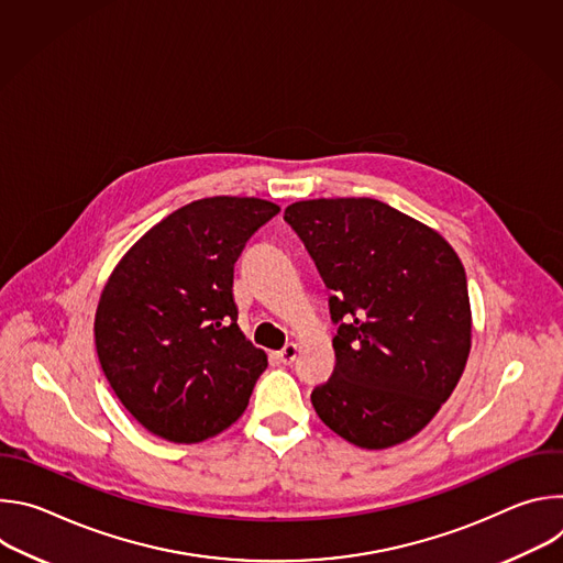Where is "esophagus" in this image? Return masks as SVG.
Wrapping results in <instances>:
<instances>
[{
    "mask_svg": "<svg viewBox=\"0 0 563 563\" xmlns=\"http://www.w3.org/2000/svg\"><path fill=\"white\" fill-rule=\"evenodd\" d=\"M296 354H298V345H296V343H287V345L278 352V361H280L283 365H289V363L296 361Z\"/></svg>",
    "mask_w": 563,
    "mask_h": 563,
    "instance_id": "esophagus-1",
    "label": "esophagus"
}]
</instances>
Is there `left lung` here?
I'll list each match as a JSON object with an SVG mask.
<instances>
[{"instance_id": "1", "label": "left lung", "mask_w": 563, "mask_h": 563, "mask_svg": "<svg viewBox=\"0 0 563 563\" xmlns=\"http://www.w3.org/2000/svg\"><path fill=\"white\" fill-rule=\"evenodd\" d=\"M325 287L336 365L311 406L345 441L383 450L419 434L456 387L472 339L465 269L448 240L372 198L294 202Z\"/></svg>"}]
</instances>
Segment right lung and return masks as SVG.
I'll return each mask as SVG.
<instances>
[{
  "instance_id": "right-lung-1",
  "label": "right lung",
  "mask_w": 563,
  "mask_h": 563,
  "mask_svg": "<svg viewBox=\"0 0 563 563\" xmlns=\"http://www.w3.org/2000/svg\"><path fill=\"white\" fill-rule=\"evenodd\" d=\"M261 198H202L148 229L109 276L96 347L120 404L155 437L198 443L245 412L267 354L238 328L233 265L276 213Z\"/></svg>"
}]
</instances>
